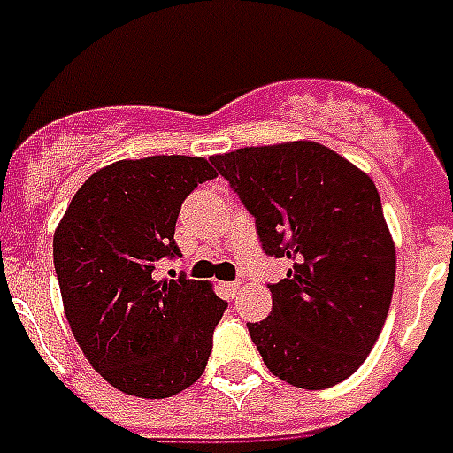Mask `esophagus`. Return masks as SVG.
<instances>
[{"label": "esophagus", "mask_w": 453, "mask_h": 453, "mask_svg": "<svg viewBox=\"0 0 453 453\" xmlns=\"http://www.w3.org/2000/svg\"><path fill=\"white\" fill-rule=\"evenodd\" d=\"M226 289H227V291H230V294H233V296H234V294H237V289H240V282L226 284Z\"/></svg>", "instance_id": "obj_1"}]
</instances>
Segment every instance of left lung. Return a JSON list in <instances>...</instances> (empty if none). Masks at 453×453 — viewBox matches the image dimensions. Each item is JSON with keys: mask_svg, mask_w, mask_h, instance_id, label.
<instances>
[{"mask_svg": "<svg viewBox=\"0 0 453 453\" xmlns=\"http://www.w3.org/2000/svg\"><path fill=\"white\" fill-rule=\"evenodd\" d=\"M256 219L263 251L289 258L273 312L247 324L270 372L322 390L357 372L386 324L395 242L376 185L315 141L211 157Z\"/></svg>", "mask_w": 453, "mask_h": 453, "instance_id": "1", "label": "left lung"}]
</instances>
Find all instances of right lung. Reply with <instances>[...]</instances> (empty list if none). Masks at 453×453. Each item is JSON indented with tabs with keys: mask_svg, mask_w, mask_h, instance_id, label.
<instances>
[{
	"mask_svg": "<svg viewBox=\"0 0 453 453\" xmlns=\"http://www.w3.org/2000/svg\"><path fill=\"white\" fill-rule=\"evenodd\" d=\"M211 178L204 157L108 164L84 180L53 233L70 329L91 366L122 393L164 400L204 373L227 303L209 282L157 280L155 268L180 256V204Z\"/></svg>",
	"mask_w": 453,
	"mask_h": 453,
	"instance_id": "add662e5",
	"label": "right lung"
}]
</instances>
